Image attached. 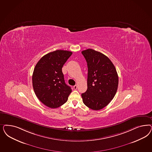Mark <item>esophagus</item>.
I'll list each match as a JSON object with an SVG mask.
<instances>
[{
	"label": "esophagus",
	"instance_id": "1",
	"mask_svg": "<svg viewBox=\"0 0 152 152\" xmlns=\"http://www.w3.org/2000/svg\"><path fill=\"white\" fill-rule=\"evenodd\" d=\"M74 89H75V90H76L77 88H78V86H77V85H75V86H73Z\"/></svg>",
	"mask_w": 152,
	"mask_h": 152
}]
</instances>
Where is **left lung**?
<instances>
[{"label": "left lung", "mask_w": 152, "mask_h": 152, "mask_svg": "<svg viewBox=\"0 0 152 152\" xmlns=\"http://www.w3.org/2000/svg\"><path fill=\"white\" fill-rule=\"evenodd\" d=\"M88 66L87 90L82 94L84 104L99 110L111 102L117 92L118 77L116 68L104 54L88 49L82 51Z\"/></svg>", "instance_id": "obj_1"}]
</instances>
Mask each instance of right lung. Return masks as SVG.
Returning a JSON list of instances; mask_svg holds the SVG:
<instances>
[{
  "instance_id": "right-lung-1",
  "label": "right lung",
  "mask_w": 152,
  "mask_h": 152,
  "mask_svg": "<svg viewBox=\"0 0 152 152\" xmlns=\"http://www.w3.org/2000/svg\"><path fill=\"white\" fill-rule=\"evenodd\" d=\"M72 52L58 50L42 57L34 67L32 85L39 101L51 108L65 103L72 92L65 83L62 68Z\"/></svg>"
}]
</instances>
